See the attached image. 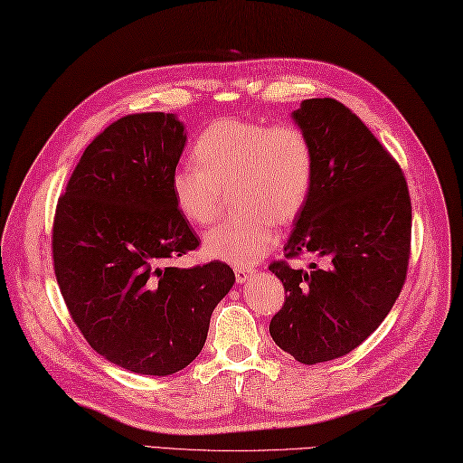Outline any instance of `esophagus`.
<instances>
[{
	"label": "esophagus",
	"mask_w": 463,
	"mask_h": 463,
	"mask_svg": "<svg viewBox=\"0 0 463 463\" xmlns=\"http://www.w3.org/2000/svg\"><path fill=\"white\" fill-rule=\"evenodd\" d=\"M254 274V269H246V268H236L234 269V276H236V281L239 283H246L248 278H250Z\"/></svg>",
	"instance_id": "esophagus-1"
}]
</instances>
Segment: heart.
<instances>
[{
    "mask_svg": "<svg viewBox=\"0 0 463 463\" xmlns=\"http://www.w3.org/2000/svg\"><path fill=\"white\" fill-rule=\"evenodd\" d=\"M197 164H184L170 177L177 211L197 227L219 217L222 192L234 189L242 215L203 236L209 258L239 268L262 260L278 242L276 222H291L309 199L315 152L299 127L242 118L211 123L194 145Z\"/></svg>",
    "mask_w": 463,
    "mask_h": 463,
    "instance_id": "obj_1",
    "label": "heart"
}]
</instances>
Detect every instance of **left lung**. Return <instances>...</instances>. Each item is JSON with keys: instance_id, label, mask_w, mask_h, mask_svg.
I'll use <instances>...</instances> for the list:
<instances>
[{"instance_id": "8db88e82", "label": "left lung", "mask_w": 463, "mask_h": 463, "mask_svg": "<svg viewBox=\"0 0 463 463\" xmlns=\"http://www.w3.org/2000/svg\"><path fill=\"white\" fill-rule=\"evenodd\" d=\"M291 118L311 140L315 177L283 250L325 266H269L288 293L269 335L313 365L346 355L389 315L407 276L412 215L399 164L348 108L305 99Z\"/></svg>"}]
</instances>
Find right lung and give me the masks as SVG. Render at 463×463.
I'll return each mask as SVG.
<instances>
[{"instance_id": "1", "label": "right lung", "mask_w": 463, "mask_h": 463, "mask_svg": "<svg viewBox=\"0 0 463 463\" xmlns=\"http://www.w3.org/2000/svg\"><path fill=\"white\" fill-rule=\"evenodd\" d=\"M185 140L174 113L118 118L81 154L56 207L54 274L68 311L93 350L140 375L192 364L234 286L222 262L165 264L199 246L170 187Z\"/></svg>"}]
</instances>
